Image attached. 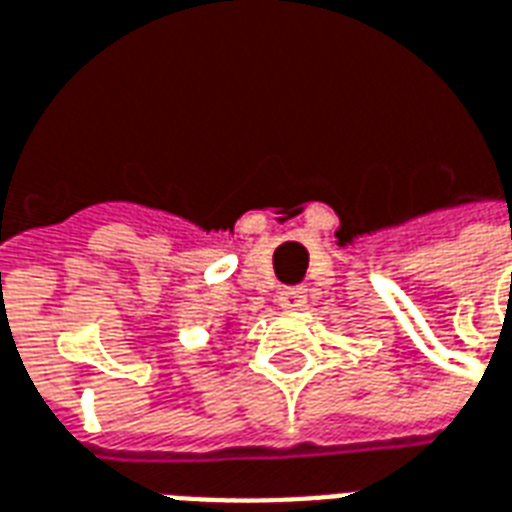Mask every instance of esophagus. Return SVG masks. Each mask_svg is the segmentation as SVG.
I'll return each instance as SVG.
<instances>
[{"mask_svg": "<svg viewBox=\"0 0 512 512\" xmlns=\"http://www.w3.org/2000/svg\"><path fill=\"white\" fill-rule=\"evenodd\" d=\"M304 301H307V296H304L301 288H285V291L277 293V304L288 312L301 310V307H304Z\"/></svg>", "mask_w": 512, "mask_h": 512, "instance_id": "obj_1", "label": "esophagus"}]
</instances>
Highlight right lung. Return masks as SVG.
Here are the masks:
<instances>
[{"mask_svg": "<svg viewBox=\"0 0 512 512\" xmlns=\"http://www.w3.org/2000/svg\"><path fill=\"white\" fill-rule=\"evenodd\" d=\"M227 326H229V323H227Z\"/></svg>", "mask_w": 512, "mask_h": 512, "instance_id": "add662e5", "label": "right lung"}]
</instances>
